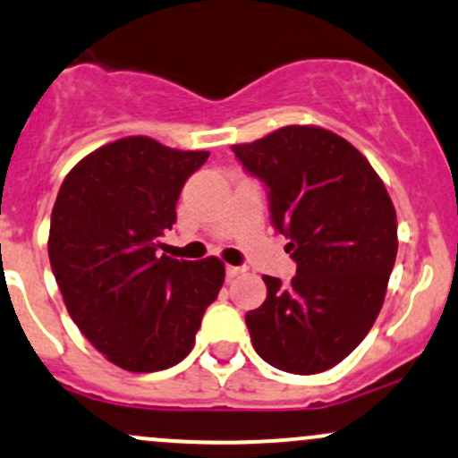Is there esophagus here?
I'll list each match as a JSON object with an SVG mask.
<instances>
[{"instance_id":"34e87169","label":"esophagus","mask_w":458,"mask_h":458,"mask_svg":"<svg viewBox=\"0 0 458 458\" xmlns=\"http://www.w3.org/2000/svg\"><path fill=\"white\" fill-rule=\"evenodd\" d=\"M245 271V267H234V265H228V267H225V276H228V278H237V276H241Z\"/></svg>"}]
</instances>
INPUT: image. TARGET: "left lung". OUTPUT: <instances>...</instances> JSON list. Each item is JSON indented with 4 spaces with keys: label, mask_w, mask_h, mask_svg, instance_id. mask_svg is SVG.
<instances>
[{
    "label": "left lung",
    "mask_w": 458,
    "mask_h": 458,
    "mask_svg": "<svg viewBox=\"0 0 458 458\" xmlns=\"http://www.w3.org/2000/svg\"><path fill=\"white\" fill-rule=\"evenodd\" d=\"M233 152L267 187L271 224L298 265L289 284L263 276L267 300L245 315L254 350L289 374L335 368L374 326L398 254L383 180L318 125H284Z\"/></svg>",
    "instance_id": "8db88e82"
}]
</instances>
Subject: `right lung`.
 <instances>
[{
    "label": "right lung",
    "mask_w": 458,
    "mask_h": 458,
    "mask_svg": "<svg viewBox=\"0 0 458 458\" xmlns=\"http://www.w3.org/2000/svg\"><path fill=\"white\" fill-rule=\"evenodd\" d=\"M206 158L125 137L84 156L58 191L49 263L75 326L117 368L145 374L180 363L217 300L219 259L158 256L180 191Z\"/></svg>",
    "instance_id": "add662e5"
}]
</instances>
